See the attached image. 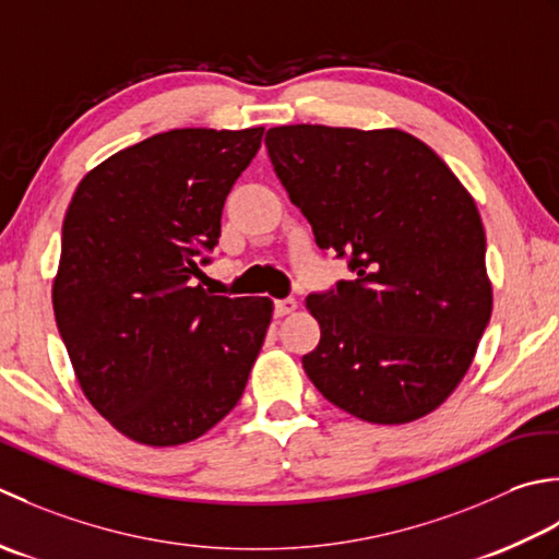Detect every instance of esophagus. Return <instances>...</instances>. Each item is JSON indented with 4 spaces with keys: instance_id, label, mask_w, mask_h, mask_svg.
I'll use <instances>...</instances> for the list:
<instances>
[{
    "instance_id": "esophagus-1",
    "label": "esophagus",
    "mask_w": 559,
    "mask_h": 559,
    "mask_svg": "<svg viewBox=\"0 0 559 559\" xmlns=\"http://www.w3.org/2000/svg\"><path fill=\"white\" fill-rule=\"evenodd\" d=\"M296 311V299H277L275 301V316L282 318V316H289Z\"/></svg>"
}]
</instances>
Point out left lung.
I'll use <instances>...</instances> for the list:
<instances>
[{"mask_svg": "<svg viewBox=\"0 0 559 559\" xmlns=\"http://www.w3.org/2000/svg\"><path fill=\"white\" fill-rule=\"evenodd\" d=\"M265 146L316 243L357 280L311 294L321 340L301 364L325 401L371 425L425 417L459 389L492 316L475 200L397 128H270Z\"/></svg>", "mask_w": 559, "mask_h": 559, "instance_id": "1", "label": "left lung"}]
</instances>
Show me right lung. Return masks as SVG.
<instances>
[{
	"instance_id": "obj_1",
	"label": "right lung",
	"mask_w": 559,
	"mask_h": 559,
	"mask_svg": "<svg viewBox=\"0 0 559 559\" xmlns=\"http://www.w3.org/2000/svg\"><path fill=\"white\" fill-rule=\"evenodd\" d=\"M263 132H158L91 168L67 207L55 321L86 401L144 447L222 423L265 343L267 296L192 287Z\"/></svg>"
}]
</instances>
